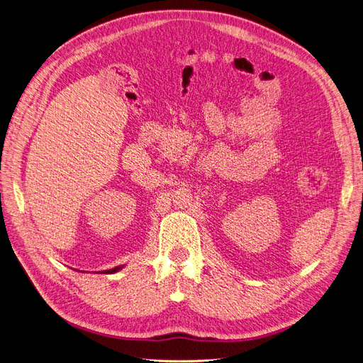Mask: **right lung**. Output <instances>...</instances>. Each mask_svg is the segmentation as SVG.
Returning <instances> with one entry per match:
<instances>
[{"label": "right lung", "instance_id": "obj_1", "mask_svg": "<svg viewBox=\"0 0 363 363\" xmlns=\"http://www.w3.org/2000/svg\"><path fill=\"white\" fill-rule=\"evenodd\" d=\"M121 269V266H118V268H114V269H110V271H106L107 274H113V272H116V271H119Z\"/></svg>", "mask_w": 363, "mask_h": 363}]
</instances>
